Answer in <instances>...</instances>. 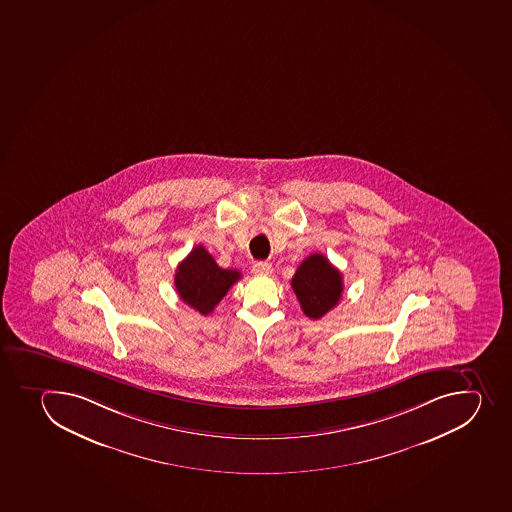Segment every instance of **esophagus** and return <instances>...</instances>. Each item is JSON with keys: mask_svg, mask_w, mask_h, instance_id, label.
<instances>
[{"mask_svg": "<svg viewBox=\"0 0 512 512\" xmlns=\"http://www.w3.org/2000/svg\"><path fill=\"white\" fill-rule=\"evenodd\" d=\"M252 272L255 275H270L273 272L272 263L268 262H255L252 267Z\"/></svg>", "mask_w": 512, "mask_h": 512, "instance_id": "34e87169", "label": "esophagus"}]
</instances>
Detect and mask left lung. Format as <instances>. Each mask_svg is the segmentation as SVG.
I'll return each instance as SVG.
<instances>
[{
    "label": "left lung",
    "instance_id": "1",
    "mask_svg": "<svg viewBox=\"0 0 512 512\" xmlns=\"http://www.w3.org/2000/svg\"><path fill=\"white\" fill-rule=\"evenodd\" d=\"M292 288L308 318L318 320L340 302L343 277L325 255L305 258L292 278Z\"/></svg>",
    "mask_w": 512,
    "mask_h": 512
}]
</instances>
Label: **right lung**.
<instances>
[{"instance_id":"1","label":"right lung","mask_w":512,"mask_h":512,"mask_svg":"<svg viewBox=\"0 0 512 512\" xmlns=\"http://www.w3.org/2000/svg\"><path fill=\"white\" fill-rule=\"evenodd\" d=\"M239 280L240 272L220 268L204 245H197L177 265L174 283L182 302L202 315H209Z\"/></svg>"}]
</instances>
